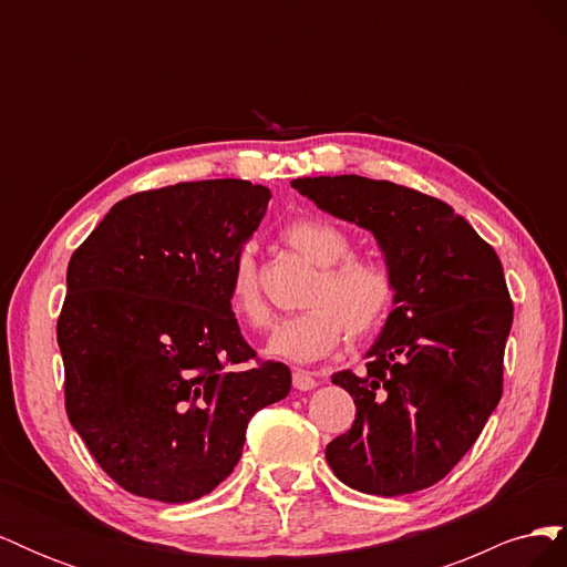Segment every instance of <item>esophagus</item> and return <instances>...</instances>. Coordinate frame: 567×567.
<instances>
[{"instance_id": "obj_1", "label": "esophagus", "mask_w": 567, "mask_h": 567, "mask_svg": "<svg viewBox=\"0 0 567 567\" xmlns=\"http://www.w3.org/2000/svg\"><path fill=\"white\" fill-rule=\"evenodd\" d=\"M293 388L300 390V392H307V390H315L317 388V381L312 373H307L302 369H296L293 371Z\"/></svg>"}]
</instances>
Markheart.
I'll list each match as a JSON object with an SVG mask.
<instances>
[{
  "label": "heart",
  "mask_w": 567,
  "mask_h": 567,
  "mask_svg": "<svg viewBox=\"0 0 567 567\" xmlns=\"http://www.w3.org/2000/svg\"><path fill=\"white\" fill-rule=\"evenodd\" d=\"M281 238L319 269L302 298L307 310L277 326L267 342L269 354L290 362H315L336 350L346 329L352 338L379 329L392 305L394 281L381 262L350 255L352 238L346 229L323 217H298L281 229ZM227 298L231 312L252 329L269 326L271 315L257 284L250 248L234 257Z\"/></svg>",
  "instance_id": "heart-1"
}]
</instances>
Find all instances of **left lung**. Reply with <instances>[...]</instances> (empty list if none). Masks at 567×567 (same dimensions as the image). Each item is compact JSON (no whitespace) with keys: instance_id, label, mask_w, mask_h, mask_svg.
I'll return each mask as SVG.
<instances>
[{"instance_id":"obj_1","label":"left lung","mask_w":567,"mask_h":567,"mask_svg":"<svg viewBox=\"0 0 567 567\" xmlns=\"http://www.w3.org/2000/svg\"><path fill=\"white\" fill-rule=\"evenodd\" d=\"M290 186L379 241L394 310L362 373L338 371L357 406L326 461L348 487L400 496L431 487L466 454L502 400L513 302L502 260L447 203L359 175Z\"/></svg>"}]
</instances>
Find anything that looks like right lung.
I'll return each instance as SVG.
<instances>
[{
	"label": "right lung",
	"mask_w": 567,
	"mask_h": 567,
	"mask_svg": "<svg viewBox=\"0 0 567 567\" xmlns=\"http://www.w3.org/2000/svg\"><path fill=\"white\" fill-rule=\"evenodd\" d=\"M269 198L246 179L134 194L68 262L56 326L68 419L136 496L210 494L241 458L255 411L290 390L288 367L257 359L227 298Z\"/></svg>",
	"instance_id": "right-lung-1"
}]
</instances>
